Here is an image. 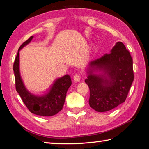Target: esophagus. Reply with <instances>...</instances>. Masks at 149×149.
I'll use <instances>...</instances> for the list:
<instances>
[{
    "mask_svg": "<svg viewBox=\"0 0 149 149\" xmlns=\"http://www.w3.org/2000/svg\"><path fill=\"white\" fill-rule=\"evenodd\" d=\"M74 80L75 82H79L80 81V76L79 74H75L74 77Z\"/></svg>",
    "mask_w": 149,
    "mask_h": 149,
    "instance_id": "esophagus-1",
    "label": "esophagus"
}]
</instances>
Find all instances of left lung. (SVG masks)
Segmentation results:
<instances>
[{"instance_id": "8db88e82", "label": "left lung", "mask_w": 149, "mask_h": 149, "mask_svg": "<svg viewBox=\"0 0 149 149\" xmlns=\"http://www.w3.org/2000/svg\"><path fill=\"white\" fill-rule=\"evenodd\" d=\"M86 72L93 109L107 112L125 102L134 75L133 59L122 42H116L110 53L90 62Z\"/></svg>"}]
</instances>
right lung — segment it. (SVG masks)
Wrapping results in <instances>:
<instances>
[{
	"label": "right lung",
	"mask_w": 149,
	"mask_h": 149,
	"mask_svg": "<svg viewBox=\"0 0 149 149\" xmlns=\"http://www.w3.org/2000/svg\"><path fill=\"white\" fill-rule=\"evenodd\" d=\"M33 36L19 47L13 70L16 80V89L27 108L31 113L42 116H51L58 113L64 106L66 93L72 85L69 75H65L54 81L50 89L43 95H36L29 92L25 86L19 72V50L28 45Z\"/></svg>",
	"instance_id": "obj_1"
}]
</instances>
